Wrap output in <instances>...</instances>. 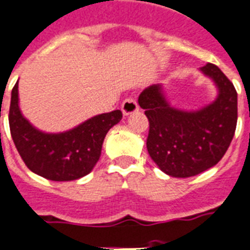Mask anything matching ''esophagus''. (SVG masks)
Segmentation results:
<instances>
[{"label":"esophagus","instance_id":"1","mask_svg":"<svg viewBox=\"0 0 250 250\" xmlns=\"http://www.w3.org/2000/svg\"><path fill=\"white\" fill-rule=\"evenodd\" d=\"M139 110V105H137L136 100H133V98H125L123 104H122V113L123 115H129V114L135 113Z\"/></svg>","mask_w":250,"mask_h":250}]
</instances>
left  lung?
<instances>
[{
	"instance_id": "obj_1",
	"label": "left lung",
	"mask_w": 250,
	"mask_h": 250,
	"mask_svg": "<svg viewBox=\"0 0 250 250\" xmlns=\"http://www.w3.org/2000/svg\"><path fill=\"white\" fill-rule=\"evenodd\" d=\"M218 88L215 101L196 111L175 109L161 84L145 88L139 105L149 121L146 149L165 174L189 178L222 160L235 135L237 93L233 84L213 63L200 68Z\"/></svg>"
}]
</instances>
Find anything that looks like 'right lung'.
Masks as SVG:
<instances>
[{
    "label": "right lung",
    "instance_id": "1",
    "mask_svg": "<svg viewBox=\"0 0 250 250\" xmlns=\"http://www.w3.org/2000/svg\"><path fill=\"white\" fill-rule=\"evenodd\" d=\"M121 119V110H114L66 132L45 133L23 117L18 83L11 90L9 125L18 153L32 172L54 182H70L89 174L100 160L106 133Z\"/></svg>",
    "mask_w": 250,
    "mask_h": 250
}]
</instances>
